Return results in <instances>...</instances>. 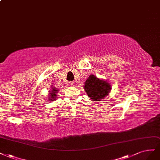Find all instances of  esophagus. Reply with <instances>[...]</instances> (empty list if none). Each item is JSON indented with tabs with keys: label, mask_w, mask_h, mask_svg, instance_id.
I'll return each instance as SVG.
<instances>
[{
	"label": "esophagus",
	"mask_w": 160,
	"mask_h": 160,
	"mask_svg": "<svg viewBox=\"0 0 160 160\" xmlns=\"http://www.w3.org/2000/svg\"><path fill=\"white\" fill-rule=\"evenodd\" d=\"M69 85L70 86H74V82L73 81H70L69 82Z\"/></svg>",
	"instance_id": "esophagus-1"
}]
</instances>
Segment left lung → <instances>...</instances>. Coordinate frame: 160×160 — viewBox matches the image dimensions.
I'll list each match as a JSON object with an SVG mask.
<instances>
[{
  "label": "left lung",
  "mask_w": 160,
  "mask_h": 160,
  "mask_svg": "<svg viewBox=\"0 0 160 160\" xmlns=\"http://www.w3.org/2000/svg\"><path fill=\"white\" fill-rule=\"evenodd\" d=\"M84 89L91 99L98 101L108 95L111 90V86L107 81L91 75L85 82Z\"/></svg>",
  "instance_id": "obj_1"
}]
</instances>
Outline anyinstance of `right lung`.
Listing matches in <instances>:
<instances>
[{
    "instance_id": "right-lung-1",
    "label": "right lung",
    "mask_w": 160,
    "mask_h": 160,
    "mask_svg": "<svg viewBox=\"0 0 160 160\" xmlns=\"http://www.w3.org/2000/svg\"><path fill=\"white\" fill-rule=\"evenodd\" d=\"M58 90H57L56 89H55V88H53V89L49 92V98H48L49 101H53V100H55V98H56V97H57V95H56V92H58Z\"/></svg>"
}]
</instances>
